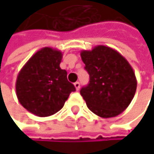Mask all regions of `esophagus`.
<instances>
[{"label":"esophagus","instance_id":"1","mask_svg":"<svg viewBox=\"0 0 154 154\" xmlns=\"http://www.w3.org/2000/svg\"><path fill=\"white\" fill-rule=\"evenodd\" d=\"M74 85H75V88H76L77 90H79V88H80V83H79V82L74 83Z\"/></svg>","mask_w":154,"mask_h":154}]
</instances>
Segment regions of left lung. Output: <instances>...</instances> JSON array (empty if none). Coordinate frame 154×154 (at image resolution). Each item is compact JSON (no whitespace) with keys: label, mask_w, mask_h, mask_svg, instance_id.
Instances as JSON below:
<instances>
[{"label":"left lung","mask_w":154,"mask_h":154,"mask_svg":"<svg viewBox=\"0 0 154 154\" xmlns=\"http://www.w3.org/2000/svg\"><path fill=\"white\" fill-rule=\"evenodd\" d=\"M81 59L90 76L80 94L88 109L102 118H112L124 111L137 91V78L128 61L117 51L97 45L82 51Z\"/></svg>","instance_id":"obj_1"}]
</instances>
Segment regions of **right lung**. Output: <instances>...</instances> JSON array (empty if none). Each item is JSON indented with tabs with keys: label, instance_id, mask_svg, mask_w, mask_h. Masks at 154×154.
Wrapping results in <instances>:
<instances>
[{
	"label": "right lung",
	"instance_id": "obj_1",
	"mask_svg": "<svg viewBox=\"0 0 154 154\" xmlns=\"http://www.w3.org/2000/svg\"><path fill=\"white\" fill-rule=\"evenodd\" d=\"M60 51L45 47L36 51L19 71L16 93L19 103L38 117H48L64 106L76 88L61 69Z\"/></svg>",
	"mask_w": 154,
	"mask_h": 154
}]
</instances>
